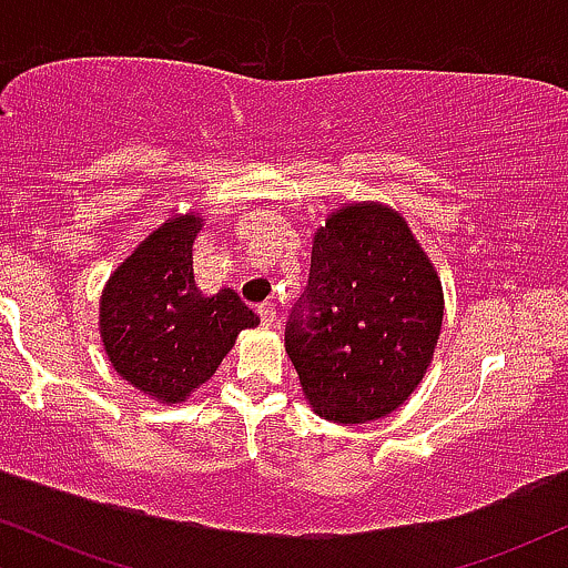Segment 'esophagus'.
Listing matches in <instances>:
<instances>
[{"mask_svg": "<svg viewBox=\"0 0 568 568\" xmlns=\"http://www.w3.org/2000/svg\"><path fill=\"white\" fill-rule=\"evenodd\" d=\"M258 317H262L264 325H275L277 323V310L275 304H258Z\"/></svg>", "mask_w": 568, "mask_h": 568, "instance_id": "1", "label": "esophagus"}]
</instances>
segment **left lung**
I'll return each mask as SVG.
<instances>
[{
	"label": "left lung",
	"mask_w": 568,
	"mask_h": 568,
	"mask_svg": "<svg viewBox=\"0 0 568 568\" xmlns=\"http://www.w3.org/2000/svg\"><path fill=\"white\" fill-rule=\"evenodd\" d=\"M440 323V277L406 219L355 202L315 232L285 349L315 414L361 425L393 414L419 387Z\"/></svg>",
	"instance_id": "1"
}]
</instances>
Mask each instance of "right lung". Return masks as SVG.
I'll list each match as a JSON object with an SVG mask.
<instances>
[{
    "label": "right lung",
    "mask_w": 568,
    "mask_h": 568,
    "mask_svg": "<svg viewBox=\"0 0 568 568\" xmlns=\"http://www.w3.org/2000/svg\"><path fill=\"white\" fill-rule=\"evenodd\" d=\"M197 216L162 224L116 266L101 296V338L122 379L181 403L211 379L240 331L258 325L232 288L202 296L192 275Z\"/></svg>",
    "instance_id": "add662e5"
}]
</instances>
